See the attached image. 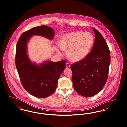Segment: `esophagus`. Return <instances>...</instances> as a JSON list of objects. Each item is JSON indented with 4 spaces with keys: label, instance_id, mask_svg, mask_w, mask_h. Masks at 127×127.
Instances as JSON below:
<instances>
[{
    "label": "esophagus",
    "instance_id": "esophagus-1",
    "mask_svg": "<svg viewBox=\"0 0 127 127\" xmlns=\"http://www.w3.org/2000/svg\"><path fill=\"white\" fill-rule=\"evenodd\" d=\"M66 67L68 68V67H69L70 66V64L69 63H66Z\"/></svg>",
    "mask_w": 127,
    "mask_h": 127
}]
</instances>
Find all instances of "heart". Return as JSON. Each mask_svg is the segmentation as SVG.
Instances as JSON below:
<instances>
[{
    "label": "heart",
    "instance_id": "heart-1",
    "mask_svg": "<svg viewBox=\"0 0 127 127\" xmlns=\"http://www.w3.org/2000/svg\"><path fill=\"white\" fill-rule=\"evenodd\" d=\"M94 42V36L90 33L75 31L61 36L58 45L61 49L67 51V57L70 61L79 62L90 54ZM57 52L60 54L62 53L59 49H57Z\"/></svg>",
    "mask_w": 127,
    "mask_h": 127
}]
</instances>
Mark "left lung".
<instances>
[{"label":"left lung","instance_id":"left-lung-1","mask_svg":"<svg viewBox=\"0 0 127 127\" xmlns=\"http://www.w3.org/2000/svg\"><path fill=\"white\" fill-rule=\"evenodd\" d=\"M95 38L93 48L83 60L72 64L74 88L85 97L95 96L102 90L106 83L110 62L109 47L102 35L92 28Z\"/></svg>","mask_w":127,"mask_h":127}]
</instances>
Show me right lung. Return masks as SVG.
<instances>
[{
    "label": "right lung",
    "instance_id": "1",
    "mask_svg": "<svg viewBox=\"0 0 127 127\" xmlns=\"http://www.w3.org/2000/svg\"><path fill=\"white\" fill-rule=\"evenodd\" d=\"M54 30L47 26L34 27L23 33L19 38L16 51V66L20 81L26 91L38 98H45L55 92L58 80L66 68V61H51L36 64L28 54V43L33 36H40L52 40Z\"/></svg>",
    "mask_w": 127,
    "mask_h": 127
}]
</instances>
